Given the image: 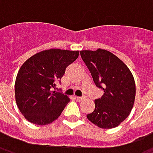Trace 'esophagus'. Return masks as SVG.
Segmentation results:
<instances>
[{"mask_svg": "<svg viewBox=\"0 0 153 153\" xmlns=\"http://www.w3.org/2000/svg\"><path fill=\"white\" fill-rule=\"evenodd\" d=\"M76 99H77V101H82L83 99H84V97H76Z\"/></svg>", "mask_w": 153, "mask_h": 153, "instance_id": "esophagus-1", "label": "esophagus"}]
</instances>
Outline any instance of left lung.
I'll list each match as a JSON object with an SVG mask.
<instances>
[{
  "label": "left lung",
  "mask_w": 153,
  "mask_h": 153,
  "mask_svg": "<svg viewBox=\"0 0 153 153\" xmlns=\"http://www.w3.org/2000/svg\"><path fill=\"white\" fill-rule=\"evenodd\" d=\"M80 56L97 87L104 90L95 100V110L87 115L101 128H113L129 115L136 97V83L128 67L105 49L81 50Z\"/></svg>",
  "instance_id": "1"
}]
</instances>
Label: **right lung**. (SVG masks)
Returning a JSON list of instances; mask_svg holds the SVG:
<instances>
[{
  "label": "right lung",
  "mask_w": 153,
  "mask_h": 153,
  "mask_svg": "<svg viewBox=\"0 0 153 153\" xmlns=\"http://www.w3.org/2000/svg\"><path fill=\"white\" fill-rule=\"evenodd\" d=\"M78 56L79 51L51 48L33 55L22 65L16 79V102L29 122L48 125L60 116L70 99L53 89Z\"/></svg>",
  "instance_id": "1"
}]
</instances>
